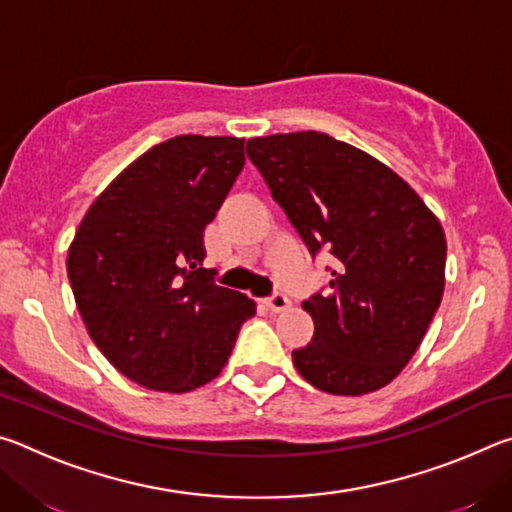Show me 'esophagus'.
<instances>
[{
	"mask_svg": "<svg viewBox=\"0 0 512 512\" xmlns=\"http://www.w3.org/2000/svg\"><path fill=\"white\" fill-rule=\"evenodd\" d=\"M264 305H266L268 311H273V314H280V311L291 307V300L284 296V293H275V296L264 300Z\"/></svg>",
	"mask_w": 512,
	"mask_h": 512,
	"instance_id": "esophagus-1",
	"label": "esophagus"
}]
</instances>
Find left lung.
Segmentation results:
<instances>
[{
    "instance_id": "left-lung-1",
    "label": "left lung",
    "mask_w": 512,
    "mask_h": 512,
    "mask_svg": "<svg viewBox=\"0 0 512 512\" xmlns=\"http://www.w3.org/2000/svg\"><path fill=\"white\" fill-rule=\"evenodd\" d=\"M246 153L309 253L334 257L332 289L302 302L314 339L293 366L332 395L391 384L443 300V225L391 167L325 133L253 137Z\"/></svg>"
}]
</instances>
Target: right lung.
Returning a JSON list of instances; mask_svg holds the SVG:
<instances>
[{
    "label": "right lung",
    "mask_w": 512,
    "mask_h": 512,
    "mask_svg": "<svg viewBox=\"0 0 512 512\" xmlns=\"http://www.w3.org/2000/svg\"><path fill=\"white\" fill-rule=\"evenodd\" d=\"M241 137L178 135L119 173L85 212L67 277L88 334L121 375L189 393L219 377L255 316L203 268V232L244 169Z\"/></svg>",
    "instance_id": "add662e5"
}]
</instances>
